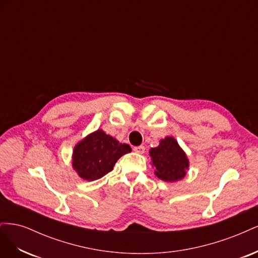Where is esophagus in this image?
<instances>
[{"label": "esophagus", "mask_w": 258, "mask_h": 258, "mask_svg": "<svg viewBox=\"0 0 258 258\" xmlns=\"http://www.w3.org/2000/svg\"><path fill=\"white\" fill-rule=\"evenodd\" d=\"M134 151L138 154H143L145 152V147L143 145H140V146H136L134 147Z\"/></svg>", "instance_id": "1"}]
</instances>
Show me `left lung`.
<instances>
[{"instance_id": "left-lung-1", "label": "left lung", "mask_w": 258, "mask_h": 258, "mask_svg": "<svg viewBox=\"0 0 258 258\" xmlns=\"http://www.w3.org/2000/svg\"><path fill=\"white\" fill-rule=\"evenodd\" d=\"M150 156L156 176L165 182L181 181L189 168V160L185 152L172 137L160 140L157 147L150 150Z\"/></svg>"}]
</instances>
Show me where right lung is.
I'll return each instance as SVG.
<instances>
[{"label": "right lung", "mask_w": 258, "mask_h": 258, "mask_svg": "<svg viewBox=\"0 0 258 258\" xmlns=\"http://www.w3.org/2000/svg\"><path fill=\"white\" fill-rule=\"evenodd\" d=\"M130 152L128 144H121L102 129H98L74 146L72 166L83 179L96 181L111 172L116 161Z\"/></svg>", "instance_id": "obj_1"}]
</instances>
